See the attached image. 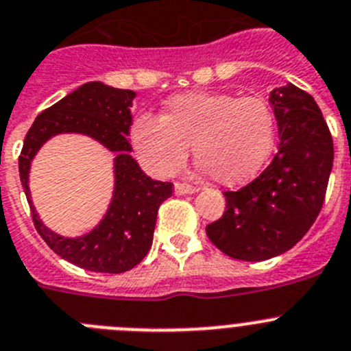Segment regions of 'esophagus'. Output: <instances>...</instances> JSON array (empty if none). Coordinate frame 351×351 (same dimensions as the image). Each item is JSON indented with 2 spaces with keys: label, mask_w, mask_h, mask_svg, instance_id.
Wrapping results in <instances>:
<instances>
[{
  "label": "esophagus",
  "mask_w": 351,
  "mask_h": 351,
  "mask_svg": "<svg viewBox=\"0 0 351 351\" xmlns=\"http://www.w3.org/2000/svg\"><path fill=\"white\" fill-rule=\"evenodd\" d=\"M197 186L189 185V183H175V194L176 195H185V194H195Z\"/></svg>",
  "instance_id": "obj_1"
}]
</instances>
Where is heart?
Listing matches in <instances>:
<instances>
[{"label": "heart", "instance_id": "obj_1", "mask_svg": "<svg viewBox=\"0 0 351 351\" xmlns=\"http://www.w3.org/2000/svg\"><path fill=\"white\" fill-rule=\"evenodd\" d=\"M275 136L277 121L265 98L223 91L176 95L162 116H142L131 128L133 147L150 171L173 175L194 145L197 165L225 186L253 180L270 159Z\"/></svg>", "mask_w": 351, "mask_h": 351}]
</instances>
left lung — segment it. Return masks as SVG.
<instances>
[{
    "label": "left lung",
    "mask_w": 351,
    "mask_h": 351,
    "mask_svg": "<svg viewBox=\"0 0 351 351\" xmlns=\"http://www.w3.org/2000/svg\"><path fill=\"white\" fill-rule=\"evenodd\" d=\"M268 101L279 126V150L263 173L237 192L206 227L227 256L263 261L293 247L322 209L332 169V136L312 95L294 84L275 88Z\"/></svg>",
    "instance_id": "8db88e82"
}]
</instances>
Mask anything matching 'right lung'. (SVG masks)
Wrapping results in <instances>:
<instances>
[{
	"label": "right lung",
	"instance_id": "obj_1",
	"mask_svg": "<svg viewBox=\"0 0 351 351\" xmlns=\"http://www.w3.org/2000/svg\"><path fill=\"white\" fill-rule=\"evenodd\" d=\"M135 97V91L107 86L100 81L83 84L36 117L19 157L21 182L36 230L53 253L84 270L123 274L136 267L152 245L157 209L173 194V183L147 176L130 156L126 135L133 121L130 109ZM60 132L91 136L118 154L114 194L106 216L93 231L74 239L62 238L42 225L28 192L32 159L43 143Z\"/></svg>",
	"mask_w": 351,
	"mask_h": 351
}]
</instances>
